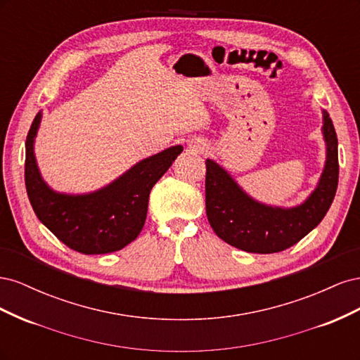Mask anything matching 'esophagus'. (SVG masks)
Here are the masks:
<instances>
[{
  "label": "esophagus",
  "mask_w": 360,
  "mask_h": 360,
  "mask_svg": "<svg viewBox=\"0 0 360 360\" xmlns=\"http://www.w3.org/2000/svg\"><path fill=\"white\" fill-rule=\"evenodd\" d=\"M189 147L193 150V151H202L205 148V144L201 143V141H192V143L189 144Z\"/></svg>",
  "instance_id": "34e87169"
}]
</instances>
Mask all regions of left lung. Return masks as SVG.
<instances>
[{
    "label": "left lung",
    "mask_w": 360,
    "mask_h": 360,
    "mask_svg": "<svg viewBox=\"0 0 360 360\" xmlns=\"http://www.w3.org/2000/svg\"><path fill=\"white\" fill-rule=\"evenodd\" d=\"M321 132L326 162L309 197L296 207H275L254 200L231 174L212 159L205 160V212L213 231L224 242L254 254L281 252L311 233L328 213L338 188V138L328 111Z\"/></svg>",
    "instance_id": "left-lung-1"
}]
</instances>
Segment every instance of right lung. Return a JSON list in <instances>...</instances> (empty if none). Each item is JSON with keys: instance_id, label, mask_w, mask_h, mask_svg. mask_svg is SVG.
<instances>
[{"instance_id": "1", "label": "right lung", "mask_w": 360, "mask_h": 360, "mask_svg": "<svg viewBox=\"0 0 360 360\" xmlns=\"http://www.w3.org/2000/svg\"><path fill=\"white\" fill-rule=\"evenodd\" d=\"M41 112L25 141V186L32 210L58 240L85 255L110 254L134 242L147 217L150 191L183 151L174 146L139 160L112 183L90 193L51 189L39 171L34 139Z\"/></svg>"}]
</instances>
